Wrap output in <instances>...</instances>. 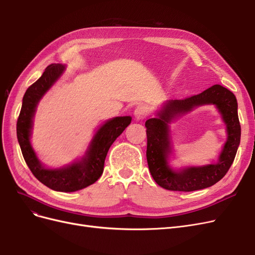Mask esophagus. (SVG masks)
I'll return each mask as SVG.
<instances>
[{
  "mask_svg": "<svg viewBox=\"0 0 255 255\" xmlns=\"http://www.w3.org/2000/svg\"><path fill=\"white\" fill-rule=\"evenodd\" d=\"M149 115H150V110L144 105L137 106L135 112H134V116H135L136 120H142V119L148 117Z\"/></svg>",
  "mask_w": 255,
  "mask_h": 255,
  "instance_id": "obj_1",
  "label": "esophagus"
}]
</instances>
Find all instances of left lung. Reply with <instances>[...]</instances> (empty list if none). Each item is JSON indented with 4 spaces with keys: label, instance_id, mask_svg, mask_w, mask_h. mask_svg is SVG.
<instances>
[{
    "label": "left lung",
    "instance_id": "left-lung-1",
    "mask_svg": "<svg viewBox=\"0 0 255 255\" xmlns=\"http://www.w3.org/2000/svg\"><path fill=\"white\" fill-rule=\"evenodd\" d=\"M205 104L217 107L227 125L228 139L219 163L173 171L167 164V156L171 151L168 125L177 114ZM157 116L145 121L146 160L152 177L160 187L173 191H194L212 186L227 174L241 142L237 101L232 91L221 85H214L199 95L167 101Z\"/></svg>",
    "mask_w": 255,
    "mask_h": 255
}]
</instances>
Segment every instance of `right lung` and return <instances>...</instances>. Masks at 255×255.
<instances>
[{
    "label": "right lung",
    "mask_w": 255,
    "mask_h": 255,
    "mask_svg": "<svg viewBox=\"0 0 255 255\" xmlns=\"http://www.w3.org/2000/svg\"><path fill=\"white\" fill-rule=\"evenodd\" d=\"M64 70L63 65L52 64L45 68L40 78L27 88L22 100V107L17 121V137L22 155L36 179L53 190L71 192L89 186L102 175L107 152L113 142L129 125L132 117H116L106 121L98 129L87 152L80 161L59 169L44 168L30 145V130L38 102L63 74Z\"/></svg>",
    "instance_id": "1"
}]
</instances>
